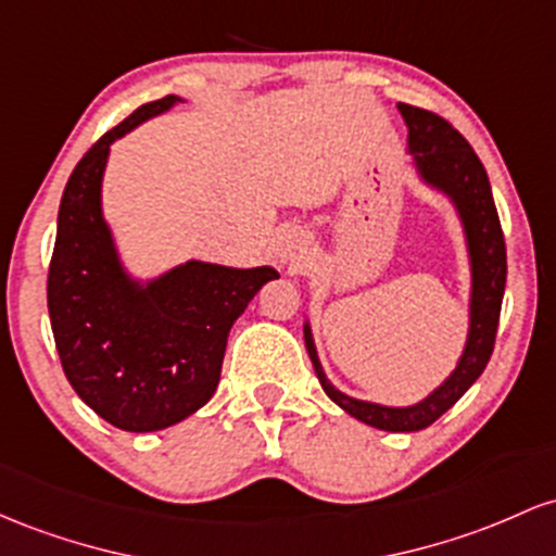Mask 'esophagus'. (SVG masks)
<instances>
[{
	"mask_svg": "<svg viewBox=\"0 0 556 556\" xmlns=\"http://www.w3.org/2000/svg\"><path fill=\"white\" fill-rule=\"evenodd\" d=\"M296 260H299V254H296L294 247L286 244L283 249H280V262H289V265H296Z\"/></svg>",
	"mask_w": 556,
	"mask_h": 556,
	"instance_id": "esophagus-1",
	"label": "esophagus"
}]
</instances>
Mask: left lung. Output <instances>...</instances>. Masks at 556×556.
<instances>
[{
    "label": "left lung",
    "instance_id": "8db88e82",
    "mask_svg": "<svg viewBox=\"0 0 556 556\" xmlns=\"http://www.w3.org/2000/svg\"><path fill=\"white\" fill-rule=\"evenodd\" d=\"M404 123H407L409 154L417 167V176L430 189L441 191L452 199L457 207L459 220L465 228L467 254H470V330L467 344L457 367L433 394L413 407H383L376 402L346 396L336 389L323 372L317 359L315 339H312L309 323H304V346L315 367L323 391L339 404L344 413L357 417L367 426L391 430V433H413V430L428 428L439 420L448 407L459 402V396L480 378L494 352L498 312H502L504 283H507V247H504L502 223H498L494 194H491L489 176L483 162L472 152V147L452 123L435 112L413 108L399 102Z\"/></svg>",
    "mask_w": 556,
    "mask_h": 556
}]
</instances>
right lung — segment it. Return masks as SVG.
Here are the masks:
<instances>
[{"mask_svg":"<svg viewBox=\"0 0 556 556\" xmlns=\"http://www.w3.org/2000/svg\"><path fill=\"white\" fill-rule=\"evenodd\" d=\"M180 102L141 104L102 136L71 173L58 215L47 278L54 344L76 394L110 426L149 433L210 402L228 333L273 267L189 260L160 278H130L102 215V178L112 141Z\"/></svg>","mask_w":556,"mask_h":556,"instance_id":"add662e5","label":"right lung"}]
</instances>
